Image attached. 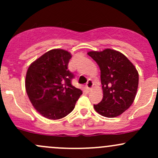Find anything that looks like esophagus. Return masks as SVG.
Wrapping results in <instances>:
<instances>
[{
	"label": "esophagus",
	"mask_w": 158,
	"mask_h": 158,
	"mask_svg": "<svg viewBox=\"0 0 158 158\" xmlns=\"http://www.w3.org/2000/svg\"><path fill=\"white\" fill-rule=\"evenodd\" d=\"M86 89H88L89 91H90L91 89L93 88V82H92V80H89L88 82L86 83V85H85Z\"/></svg>",
	"instance_id": "1"
}]
</instances>
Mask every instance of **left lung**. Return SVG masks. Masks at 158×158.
<instances>
[{"label": "left lung", "instance_id": "1", "mask_svg": "<svg viewBox=\"0 0 158 158\" xmlns=\"http://www.w3.org/2000/svg\"><path fill=\"white\" fill-rule=\"evenodd\" d=\"M88 55L97 63L101 71L103 98L94 109L101 115L115 118L130 107L138 87V72L121 52L112 49L89 51Z\"/></svg>", "mask_w": 158, "mask_h": 158}]
</instances>
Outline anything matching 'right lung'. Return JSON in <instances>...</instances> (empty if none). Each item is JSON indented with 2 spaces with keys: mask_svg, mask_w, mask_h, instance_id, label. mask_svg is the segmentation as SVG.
<instances>
[{
  "mask_svg": "<svg viewBox=\"0 0 158 158\" xmlns=\"http://www.w3.org/2000/svg\"><path fill=\"white\" fill-rule=\"evenodd\" d=\"M72 57L69 51L53 49L30 65L25 89L34 109L42 116L57 120L69 114L82 92L71 83L73 74L68 70Z\"/></svg>",
  "mask_w": 158,
  "mask_h": 158,
  "instance_id": "1",
  "label": "right lung"
}]
</instances>
